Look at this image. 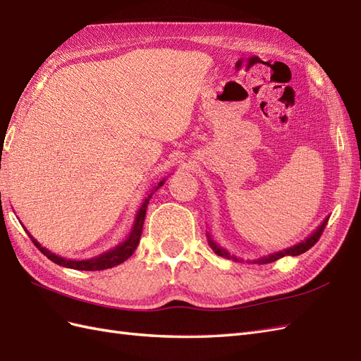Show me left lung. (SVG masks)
I'll return each mask as SVG.
<instances>
[{"mask_svg": "<svg viewBox=\"0 0 361 361\" xmlns=\"http://www.w3.org/2000/svg\"><path fill=\"white\" fill-rule=\"evenodd\" d=\"M328 219H329V216L322 223H320V225L313 232H311L305 240H302L300 243H298V245L290 246L287 249L278 250V252H274V253H269V255H266V257H259V258H255V259H247V262H252V264H269V262H274V261H276V259H279L282 257H286V255H290V257L300 255V253L307 252L308 249H311V247L316 245L317 240L320 238V235H322V232H324V229L326 226ZM207 237H208V245L211 246V249L214 252L217 253L219 257H223V258H226V259H232V261H235V262H243V261H245V259H241V258H238L235 255H232L229 250H226L225 247L220 246L219 243L211 237L209 232H207Z\"/></svg>", "mask_w": 361, "mask_h": 361, "instance_id": "1", "label": "left lung"}]
</instances>
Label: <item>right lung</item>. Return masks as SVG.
<instances>
[{
    "label": "right lung",
    "instance_id": "right-lung-1",
    "mask_svg": "<svg viewBox=\"0 0 361 361\" xmlns=\"http://www.w3.org/2000/svg\"><path fill=\"white\" fill-rule=\"evenodd\" d=\"M164 182H165V179L159 180V183L154 185V187L147 192V196H145V199L142 200L140 209L136 211L132 229L129 232V235L126 237V240L121 241L120 245H116L114 249H109V250L100 253L99 257H94V258H90V259H66L61 255H56V253H53L51 250H48L47 247H44L41 243H39L36 238H33L30 235V232H28L25 228L24 229L28 233V237L32 238L33 245L39 250H41L48 259H51L53 262H56V264H59L62 267L74 269V270H87V271L104 270V269L115 267V266L121 264V262H124L129 257H132V253L135 252V249L138 247L141 232H142V225H144V219H145V211H147V204L150 203V199H152L153 194L162 187Z\"/></svg>",
    "mask_w": 361,
    "mask_h": 361
}]
</instances>
